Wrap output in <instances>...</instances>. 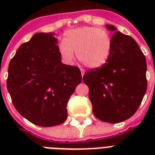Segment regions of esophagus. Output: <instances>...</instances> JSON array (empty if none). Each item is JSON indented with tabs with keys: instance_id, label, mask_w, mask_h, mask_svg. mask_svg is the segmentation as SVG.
<instances>
[{
	"instance_id": "34e87169",
	"label": "esophagus",
	"mask_w": 155,
	"mask_h": 155,
	"mask_svg": "<svg viewBox=\"0 0 155 155\" xmlns=\"http://www.w3.org/2000/svg\"><path fill=\"white\" fill-rule=\"evenodd\" d=\"M80 71H81V75H82V76H84V72H85V71L84 70V69H80Z\"/></svg>"
}]
</instances>
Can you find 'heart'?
<instances>
[{
    "mask_svg": "<svg viewBox=\"0 0 155 155\" xmlns=\"http://www.w3.org/2000/svg\"><path fill=\"white\" fill-rule=\"evenodd\" d=\"M58 49L66 64L73 63L76 51L85 66L96 69L108 62L113 51V38L105 30L85 25L66 31Z\"/></svg>",
    "mask_w": 155,
    "mask_h": 155,
    "instance_id": "obj_1",
    "label": "heart"
}]
</instances>
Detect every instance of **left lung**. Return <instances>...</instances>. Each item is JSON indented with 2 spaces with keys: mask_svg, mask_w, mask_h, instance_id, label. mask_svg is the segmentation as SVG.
I'll use <instances>...</instances> for the list:
<instances>
[{
  "mask_svg": "<svg viewBox=\"0 0 155 155\" xmlns=\"http://www.w3.org/2000/svg\"><path fill=\"white\" fill-rule=\"evenodd\" d=\"M105 26L115 32L113 51L104 65L87 71L83 80L95 117L114 124L131 117L142 103L147 87V60L133 38L113 25Z\"/></svg>",
  "mask_w": 155,
  "mask_h": 155,
  "instance_id": "8db88e82",
  "label": "left lung"
}]
</instances>
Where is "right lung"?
Segmentation results:
<instances>
[{"label":"right lung","mask_w":155,"mask_h":155,"mask_svg":"<svg viewBox=\"0 0 155 155\" xmlns=\"http://www.w3.org/2000/svg\"><path fill=\"white\" fill-rule=\"evenodd\" d=\"M54 33H37L19 47L8 69L7 89L18 113L33 124L51 127L68 117L67 104L82 76L63 64Z\"/></svg>","instance_id":"add662e5"}]
</instances>
